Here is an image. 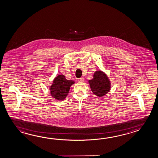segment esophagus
Returning a JSON list of instances; mask_svg holds the SVG:
<instances>
[{
    "mask_svg": "<svg viewBox=\"0 0 158 158\" xmlns=\"http://www.w3.org/2000/svg\"><path fill=\"white\" fill-rule=\"evenodd\" d=\"M77 81H78L79 82H81V83H82V82H84V79L83 77H81V78H79Z\"/></svg>",
    "mask_w": 158,
    "mask_h": 158,
    "instance_id": "34e87169",
    "label": "esophagus"
}]
</instances>
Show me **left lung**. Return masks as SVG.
I'll return each instance as SVG.
<instances>
[{"mask_svg": "<svg viewBox=\"0 0 158 158\" xmlns=\"http://www.w3.org/2000/svg\"><path fill=\"white\" fill-rule=\"evenodd\" d=\"M90 89L97 96L102 97L108 94L111 84L106 74L101 70L94 73L93 79L88 81Z\"/></svg>", "mask_w": 158, "mask_h": 158, "instance_id": "8db88e82", "label": "left lung"}]
</instances>
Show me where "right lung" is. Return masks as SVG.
Returning a JSON list of instances; mask_svg holds the SVG:
<instances>
[{
  "label": "right lung",
  "instance_id": "obj_1",
  "mask_svg": "<svg viewBox=\"0 0 158 158\" xmlns=\"http://www.w3.org/2000/svg\"><path fill=\"white\" fill-rule=\"evenodd\" d=\"M75 82L66 79L64 75L60 74L55 77L52 81L49 91L53 98L58 101H62L68 95L70 87Z\"/></svg>",
  "mask_w": 158,
  "mask_h": 158
}]
</instances>
